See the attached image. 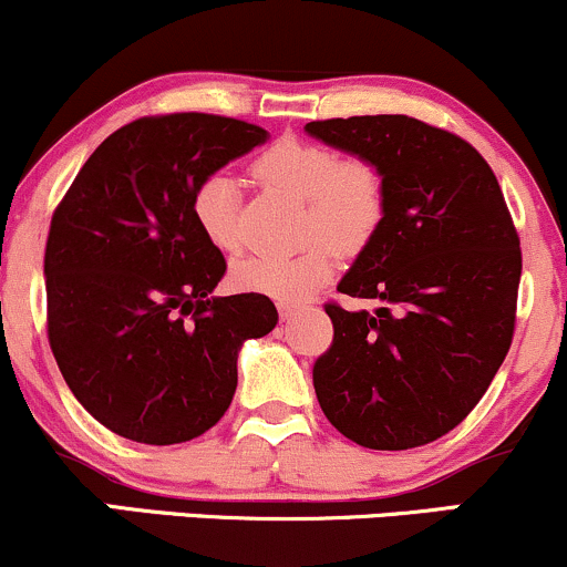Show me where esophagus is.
<instances>
[{"label": "esophagus", "instance_id": "esophagus-1", "mask_svg": "<svg viewBox=\"0 0 567 567\" xmlns=\"http://www.w3.org/2000/svg\"><path fill=\"white\" fill-rule=\"evenodd\" d=\"M277 309H279V317H282V320H290V317H296L298 311L303 309V306H298V303H288V301H279V303H277Z\"/></svg>", "mask_w": 567, "mask_h": 567}]
</instances>
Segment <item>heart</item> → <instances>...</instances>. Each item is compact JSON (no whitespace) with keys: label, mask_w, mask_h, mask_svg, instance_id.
<instances>
[{"label":"heart","mask_w":567,"mask_h":567,"mask_svg":"<svg viewBox=\"0 0 567 567\" xmlns=\"http://www.w3.org/2000/svg\"><path fill=\"white\" fill-rule=\"evenodd\" d=\"M252 178L279 194L303 199L301 239L296 256H245L231 266L239 290L277 301H303L338 269V251L360 252L373 243L386 218V178L365 157H341L324 143L285 135L264 148L250 165ZM192 216L202 237L216 250L243 245L237 184L224 173L199 181L192 194Z\"/></svg>","instance_id":"b5f03b06"}]
</instances>
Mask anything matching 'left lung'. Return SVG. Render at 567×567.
<instances>
[{"instance_id":"8db88e82","label":"left lung","mask_w":567,"mask_h":567,"mask_svg":"<svg viewBox=\"0 0 567 567\" xmlns=\"http://www.w3.org/2000/svg\"><path fill=\"white\" fill-rule=\"evenodd\" d=\"M386 178V218L338 282L375 311L324 303L333 347L315 362L322 413L373 451H408L455 429L512 347L523 252L483 154L405 114L309 122Z\"/></svg>"}]
</instances>
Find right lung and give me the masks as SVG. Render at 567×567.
<instances>
[{
    "mask_svg": "<svg viewBox=\"0 0 567 567\" xmlns=\"http://www.w3.org/2000/svg\"><path fill=\"white\" fill-rule=\"evenodd\" d=\"M264 141L231 116H141L90 154L55 207L50 349L82 408L120 437L205 434L231 405L243 343L275 330L261 292L210 296L226 261L192 216L199 181Z\"/></svg>",
    "mask_w": 567,
    "mask_h": 567,
    "instance_id": "1",
    "label": "right lung"
}]
</instances>
